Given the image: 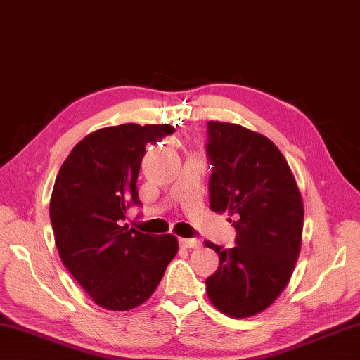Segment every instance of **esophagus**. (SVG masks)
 <instances>
[{"label":"esophagus","instance_id":"esophagus-1","mask_svg":"<svg viewBox=\"0 0 360 360\" xmlns=\"http://www.w3.org/2000/svg\"><path fill=\"white\" fill-rule=\"evenodd\" d=\"M179 244L184 248H198L201 245L198 239H179Z\"/></svg>","mask_w":360,"mask_h":360}]
</instances>
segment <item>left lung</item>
Instances as JSON below:
<instances>
[{"label": "left lung", "mask_w": 360, "mask_h": 360, "mask_svg": "<svg viewBox=\"0 0 360 360\" xmlns=\"http://www.w3.org/2000/svg\"><path fill=\"white\" fill-rule=\"evenodd\" d=\"M212 165L209 206L233 215L236 244L219 255V269L206 278L215 309L231 318L258 315L290 283L302 244L304 202L278 148L239 124L207 122Z\"/></svg>", "instance_id": "left-lung-1"}]
</instances>
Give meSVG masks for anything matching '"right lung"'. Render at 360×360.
Instances as JSON below:
<instances>
[{
  "label": "right lung",
  "mask_w": 360,
  "mask_h": 360,
  "mask_svg": "<svg viewBox=\"0 0 360 360\" xmlns=\"http://www.w3.org/2000/svg\"><path fill=\"white\" fill-rule=\"evenodd\" d=\"M174 132L169 124H121L84 136L56 176L50 220L63 264L94 302L126 311L153 296L178 253L173 234H145L127 225L140 205L136 178L148 143Z\"/></svg>",
  "instance_id": "obj_1"
}]
</instances>
